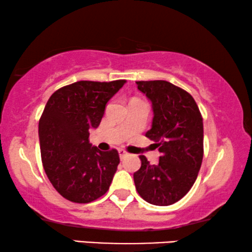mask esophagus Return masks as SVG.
Here are the masks:
<instances>
[{
    "instance_id": "obj_1",
    "label": "esophagus",
    "mask_w": 252,
    "mask_h": 252,
    "mask_svg": "<svg viewBox=\"0 0 252 252\" xmlns=\"http://www.w3.org/2000/svg\"><path fill=\"white\" fill-rule=\"evenodd\" d=\"M118 153H119L120 159H123V158H125V157H127V156H128V155H129L128 153H127L126 150H124V149H119Z\"/></svg>"
}]
</instances>
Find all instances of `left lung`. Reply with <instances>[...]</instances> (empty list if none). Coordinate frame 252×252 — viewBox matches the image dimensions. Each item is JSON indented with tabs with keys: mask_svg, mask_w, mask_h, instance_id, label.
Here are the masks:
<instances>
[{
	"mask_svg": "<svg viewBox=\"0 0 252 252\" xmlns=\"http://www.w3.org/2000/svg\"><path fill=\"white\" fill-rule=\"evenodd\" d=\"M137 89L153 103L154 119L146 136L160 153L157 165L140 156L134 173L139 195L154 205L180 201L197 179L203 159V118L192 96L165 80L136 81Z\"/></svg>",
	"mask_w": 252,
	"mask_h": 252,
	"instance_id": "left-lung-1",
	"label": "left lung"
}]
</instances>
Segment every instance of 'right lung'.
<instances>
[{
  "mask_svg": "<svg viewBox=\"0 0 252 252\" xmlns=\"http://www.w3.org/2000/svg\"><path fill=\"white\" fill-rule=\"evenodd\" d=\"M126 80L77 81L48 99L39 122L44 172L54 188L74 203H91L108 191L119 164L116 149L101 151L89 143L106 103Z\"/></svg>",
  "mask_w": 252,
  "mask_h": 252,
  "instance_id": "1",
  "label": "right lung"
}]
</instances>
